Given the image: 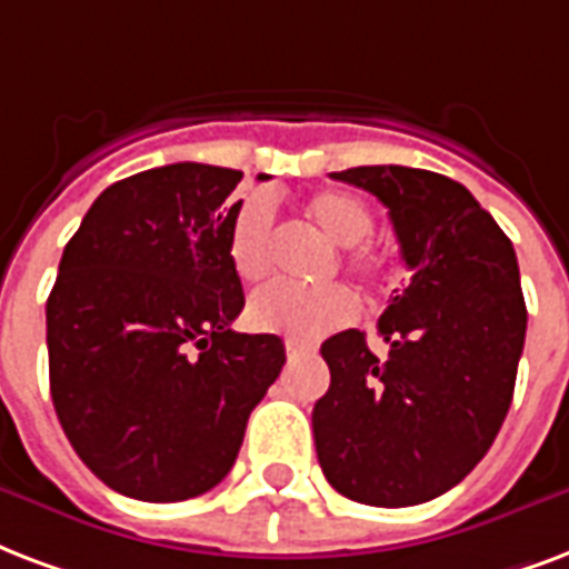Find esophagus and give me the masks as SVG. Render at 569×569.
<instances>
[{"mask_svg":"<svg viewBox=\"0 0 569 569\" xmlns=\"http://www.w3.org/2000/svg\"><path fill=\"white\" fill-rule=\"evenodd\" d=\"M303 352H310V346H303V342L286 340V355H289V358H298V355H303Z\"/></svg>","mask_w":569,"mask_h":569,"instance_id":"esophagus-1","label":"esophagus"}]
</instances>
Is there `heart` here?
I'll list each match as a JSON object with an SVG mask.
<instances>
[{"instance_id":"1","label":"heart","mask_w":569,"mask_h":569,"mask_svg":"<svg viewBox=\"0 0 569 569\" xmlns=\"http://www.w3.org/2000/svg\"><path fill=\"white\" fill-rule=\"evenodd\" d=\"M307 217L322 236L340 244V266L370 286H390L400 277L397 259L385 247L372 244L370 232L376 227L372 208L358 193L349 190H322L307 202ZM227 253L244 283H253L268 274L274 262V211L262 197H253L236 208L229 220ZM358 301L342 286H307L277 283L262 286L247 303V319L256 331L277 333L292 342H313L319 337L340 331L355 322Z\"/></svg>"}]
</instances>
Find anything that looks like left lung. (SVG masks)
Segmentation results:
<instances>
[{
	"label": "left lung",
	"mask_w": 569,
	"mask_h": 569,
	"mask_svg": "<svg viewBox=\"0 0 569 569\" xmlns=\"http://www.w3.org/2000/svg\"><path fill=\"white\" fill-rule=\"evenodd\" d=\"M331 176L388 208L411 280L379 319L388 358L355 328L322 342L331 388L313 409L319 466L361 505H423L487 457L513 400L528 325L513 244L448 176Z\"/></svg>",
	"instance_id": "1"
}]
</instances>
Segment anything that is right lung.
Listing matches in <instances>:
<instances>
[{
  "label": "right lung",
  "instance_id": "add662e5",
  "mask_svg": "<svg viewBox=\"0 0 569 569\" xmlns=\"http://www.w3.org/2000/svg\"><path fill=\"white\" fill-rule=\"evenodd\" d=\"M268 179V176H259ZM238 169L169 163L94 199L47 298L50 393L77 457L121 496L184 501L236 462L286 363L274 333L229 325Z\"/></svg>",
  "mask_w": 569,
  "mask_h": 569
}]
</instances>
